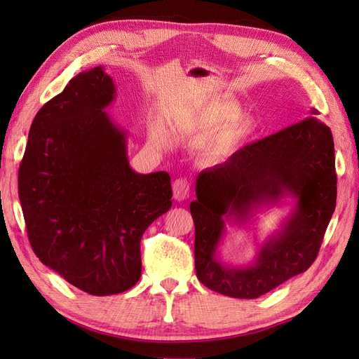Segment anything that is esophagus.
Wrapping results in <instances>:
<instances>
[{
    "label": "esophagus",
    "mask_w": 359,
    "mask_h": 359,
    "mask_svg": "<svg viewBox=\"0 0 359 359\" xmlns=\"http://www.w3.org/2000/svg\"><path fill=\"white\" fill-rule=\"evenodd\" d=\"M191 184L186 178H178L173 182V198L177 201H186L190 194Z\"/></svg>",
    "instance_id": "34e87169"
}]
</instances>
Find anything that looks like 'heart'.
Here are the masks:
<instances>
[{"instance_id":"obj_1","label":"heart","mask_w":359,"mask_h":359,"mask_svg":"<svg viewBox=\"0 0 359 359\" xmlns=\"http://www.w3.org/2000/svg\"><path fill=\"white\" fill-rule=\"evenodd\" d=\"M238 112H240V107L238 106H222L217 107V109H212L208 112L210 118L214 119H231L233 118ZM253 130V119L248 116H241L236 118L233 121L227 124L222 132L217 135L208 147V156L214 160H223L229 157L233 151L243 144V140L252 133ZM158 144L163 145L165 140L158 139Z\"/></svg>"}]
</instances>
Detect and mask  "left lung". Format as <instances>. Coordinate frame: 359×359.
I'll list each match as a JSON object with an SVG mask.
<instances>
[{
    "label": "left lung",
    "mask_w": 359,
    "mask_h": 359,
    "mask_svg": "<svg viewBox=\"0 0 359 359\" xmlns=\"http://www.w3.org/2000/svg\"><path fill=\"white\" fill-rule=\"evenodd\" d=\"M238 149L196 178L194 266L202 285L222 295L259 298L307 271L316 259L335 210L334 140L314 116ZM289 194L296 199L282 229L259 248L247 267H229L216 256L226 222L245 224Z\"/></svg>",
    "instance_id": "left-lung-1"
}]
</instances>
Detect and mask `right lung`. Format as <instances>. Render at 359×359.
I'll list each match as a JSON object with an SVG mask.
<instances>
[{
  "instance_id": "obj_1",
  "label": "right lung",
  "mask_w": 359,
  "mask_h": 359,
  "mask_svg": "<svg viewBox=\"0 0 359 359\" xmlns=\"http://www.w3.org/2000/svg\"><path fill=\"white\" fill-rule=\"evenodd\" d=\"M114 99L103 67L74 76L37 112L18 175L36 256L95 297L137 283L142 235L172 206L168 172L130 168L127 132L104 112Z\"/></svg>"
}]
</instances>
